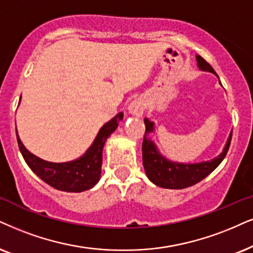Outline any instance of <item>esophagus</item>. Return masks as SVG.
I'll use <instances>...</instances> for the list:
<instances>
[{"label":"esophagus","mask_w":253,"mask_h":253,"mask_svg":"<svg viewBox=\"0 0 253 253\" xmlns=\"http://www.w3.org/2000/svg\"><path fill=\"white\" fill-rule=\"evenodd\" d=\"M145 107H146L145 100L141 98H137L129 104L128 112L134 117H141L143 114V111H145Z\"/></svg>","instance_id":"esophagus-1"}]
</instances>
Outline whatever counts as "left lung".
<instances>
[{
	"instance_id": "obj_1",
	"label": "left lung",
	"mask_w": 253,
	"mask_h": 253,
	"mask_svg": "<svg viewBox=\"0 0 253 253\" xmlns=\"http://www.w3.org/2000/svg\"><path fill=\"white\" fill-rule=\"evenodd\" d=\"M197 66L202 71L215 73L212 66L203 59L201 56H196ZM146 125V132L142 141V164L145 168L147 177L153 183L161 188L167 189H184L191 185L198 183L206 178L210 172H212L218 167L223 159L228 153L230 143H231L232 132L230 133L228 141L225 143L224 149L217 158L210 161L200 162V164H178V162L169 161L159 153L155 143L147 137V134L154 130V123L148 119L143 120Z\"/></svg>"
}]
</instances>
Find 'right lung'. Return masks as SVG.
<instances>
[{"label":"right lung","mask_w":253,"mask_h":253,"mask_svg":"<svg viewBox=\"0 0 253 253\" xmlns=\"http://www.w3.org/2000/svg\"><path fill=\"white\" fill-rule=\"evenodd\" d=\"M124 113L117 114L113 119L101 127L93 143L79 159L63 164L44 161L36 155L31 154L20 140L17 132V142L22 156L35 174L55 189L68 193H81L91 189L100 180L103 149L107 137L117 129Z\"/></svg>","instance_id":"obj_1"}]
</instances>
